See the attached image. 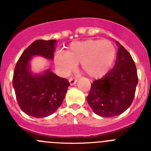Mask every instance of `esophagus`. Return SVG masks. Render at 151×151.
<instances>
[{"mask_svg": "<svg viewBox=\"0 0 151 151\" xmlns=\"http://www.w3.org/2000/svg\"><path fill=\"white\" fill-rule=\"evenodd\" d=\"M76 82H77V78H69V84H70L71 85H74Z\"/></svg>", "mask_w": 151, "mask_h": 151, "instance_id": "obj_1", "label": "esophagus"}]
</instances>
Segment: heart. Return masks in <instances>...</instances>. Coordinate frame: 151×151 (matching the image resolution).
<instances>
[{
	"instance_id": "heart-1",
	"label": "heart",
	"mask_w": 151,
	"mask_h": 151,
	"mask_svg": "<svg viewBox=\"0 0 151 151\" xmlns=\"http://www.w3.org/2000/svg\"><path fill=\"white\" fill-rule=\"evenodd\" d=\"M116 51L113 44L108 40H86L73 42L66 53H57L54 63L62 76L73 72L77 63L91 78L104 76L111 68Z\"/></svg>"
}]
</instances>
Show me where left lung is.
<instances>
[{
	"label": "left lung",
	"mask_w": 151,
	"mask_h": 151,
	"mask_svg": "<svg viewBox=\"0 0 151 151\" xmlns=\"http://www.w3.org/2000/svg\"><path fill=\"white\" fill-rule=\"evenodd\" d=\"M118 45L114 67L105 76L93 82L87 101L94 113L102 117L119 116L131 106L138 78L132 57L122 45Z\"/></svg>",
	"instance_id": "8db88e82"
}]
</instances>
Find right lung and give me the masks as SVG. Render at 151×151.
Wrapping results in <instances>:
<instances>
[{
  "label": "right lung",
  "mask_w": 151,
  "mask_h": 151,
  "mask_svg": "<svg viewBox=\"0 0 151 151\" xmlns=\"http://www.w3.org/2000/svg\"><path fill=\"white\" fill-rule=\"evenodd\" d=\"M56 40H36L22 52L14 69L13 86L21 110L27 115L42 118L51 115L61 106L69 82L50 69L33 74L30 60L33 56L54 59Z\"/></svg>",
  "instance_id": "add662e5"
}]
</instances>
